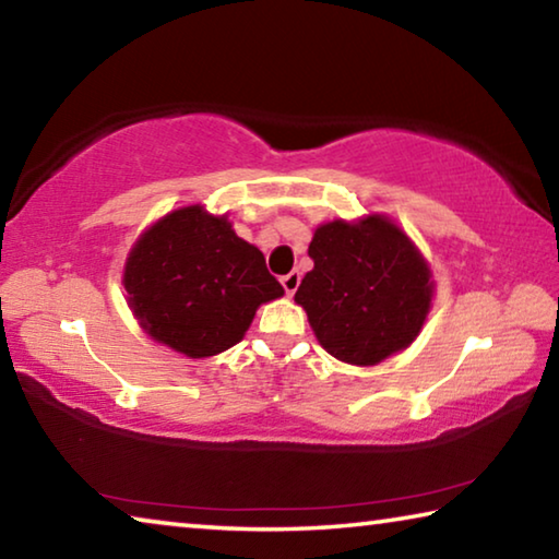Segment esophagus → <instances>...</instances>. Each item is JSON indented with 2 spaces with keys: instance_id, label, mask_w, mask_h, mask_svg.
Wrapping results in <instances>:
<instances>
[{
  "instance_id": "obj_1",
  "label": "esophagus",
  "mask_w": 559,
  "mask_h": 559,
  "mask_svg": "<svg viewBox=\"0 0 559 559\" xmlns=\"http://www.w3.org/2000/svg\"><path fill=\"white\" fill-rule=\"evenodd\" d=\"M281 283H283V288H286L288 296H293V293H296L298 286H300V273L298 271H290L288 276L281 278Z\"/></svg>"
}]
</instances>
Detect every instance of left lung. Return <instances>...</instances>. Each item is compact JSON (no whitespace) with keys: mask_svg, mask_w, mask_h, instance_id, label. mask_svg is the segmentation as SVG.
<instances>
[{"mask_svg":"<svg viewBox=\"0 0 559 559\" xmlns=\"http://www.w3.org/2000/svg\"><path fill=\"white\" fill-rule=\"evenodd\" d=\"M308 257L313 271L300 281L296 302L330 355L370 367L414 343L433 281L400 226L380 214L320 224Z\"/></svg>","mask_w":559,"mask_h":559,"instance_id":"8db88e82","label":"left lung"}]
</instances>
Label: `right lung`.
Returning <instances> with one entry per match:
<instances>
[{
    "label": "right lung",
    "instance_id": "right-lung-1",
    "mask_svg": "<svg viewBox=\"0 0 559 559\" xmlns=\"http://www.w3.org/2000/svg\"><path fill=\"white\" fill-rule=\"evenodd\" d=\"M122 286L145 333L192 359L239 343L261 302L283 296L257 246L200 204L163 216L140 236Z\"/></svg>",
    "mask_w": 559,
    "mask_h": 559
}]
</instances>
